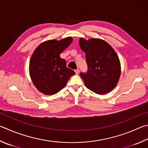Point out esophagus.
I'll list each match as a JSON object with an SVG mask.
<instances>
[{
    "instance_id": "34e87169",
    "label": "esophagus",
    "mask_w": 148,
    "mask_h": 148,
    "mask_svg": "<svg viewBox=\"0 0 148 148\" xmlns=\"http://www.w3.org/2000/svg\"><path fill=\"white\" fill-rule=\"evenodd\" d=\"M75 72H76V74H78L79 72V70L78 69H77L76 70H75Z\"/></svg>"
}]
</instances>
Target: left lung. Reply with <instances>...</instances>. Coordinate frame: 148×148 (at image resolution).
I'll return each instance as SVG.
<instances>
[{
  "mask_svg": "<svg viewBox=\"0 0 148 148\" xmlns=\"http://www.w3.org/2000/svg\"><path fill=\"white\" fill-rule=\"evenodd\" d=\"M79 44L88 65L86 74L80 73L86 87L98 95L109 93L116 87L121 75L119 56L104 40L80 38Z\"/></svg>",
  "mask_w": 148,
  "mask_h": 148,
  "instance_id": "8db88e82",
  "label": "left lung"
}]
</instances>
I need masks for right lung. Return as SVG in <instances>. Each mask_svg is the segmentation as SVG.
<instances>
[{
    "mask_svg": "<svg viewBox=\"0 0 148 148\" xmlns=\"http://www.w3.org/2000/svg\"><path fill=\"white\" fill-rule=\"evenodd\" d=\"M68 37L58 41L51 39L41 42L32 55L29 73L35 87L45 95H55L66 86L70 77L75 74L67 68L61 53L72 42Z\"/></svg>",
    "mask_w": 148,
    "mask_h": 148,
    "instance_id": "add662e5",
    "label": "right lung"
}]
</instances>
